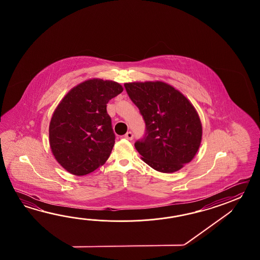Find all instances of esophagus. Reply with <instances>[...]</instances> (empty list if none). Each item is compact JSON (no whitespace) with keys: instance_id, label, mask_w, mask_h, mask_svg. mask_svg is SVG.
<instances>
[{"instance_id":"esophagus-1","label":"esophagus","mask_w":260,"mask_h":260,"mask_svg":"<svg viewBox=\"0 0 260 260\" xmlns=\"http://www.w3.org/2000/svg\"><path fill=\"white\" fill-rule=\"evenodd\" d=\"M124 138H126L128 140H133L134 139V134L132 132H127L124 135Z\"/></svg>"}]
</instances>
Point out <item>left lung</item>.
Returning a JSON list of instances; mask_svg holds the SVG:
<instances>
[{
    "label": "left lung",
    "mask_w": 260,
    "mask_h": 260,
    "mask_svg": "<svg viewBox=\"0 0 260 260\" xmlns=\"http://www.w3.org/2000/svg\"><path fill=\"white\" fill-rule=\"evenodd\" d=\"M143 117L146 129L135 147L157 171L174 173L193 159L202 140V123L193 106L162 82L124 84Z\"/></svg>",
    "instance_id": "1"
}]
</instances>
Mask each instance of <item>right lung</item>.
Masks as SVG:
<instances>
[{"label": "right lung", "instance_id": "obj_1", "mask_svg": "<svg viewBox=\"0 0 260 260\" xmlns=\"http://www.w3.org/2000/svg\"><path fill=\"white\" fill-rule=\"evenodd\" d=\"M122 90L116 82L93 79L80 83L61 100L50 122V147L67 171L84 176L109 159L115 134L107 104Z\"/></svg>", "mask_w": 260, "mask_h": 260}]
</instances>
